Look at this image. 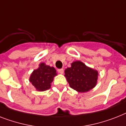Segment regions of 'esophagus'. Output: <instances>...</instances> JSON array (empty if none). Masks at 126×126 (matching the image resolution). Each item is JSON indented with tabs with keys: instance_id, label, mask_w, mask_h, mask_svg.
Listing matches in <instances>:
<instances>
[{
	"instance_id": "34e87169",
	"label": "esophagus",
	"mask_w": 126,
	"mask_h": 126,
	"mask_svg": "<svg viewBox=\"0 0 126 126\" xmlns=\"http://www.w3.org/2000/svg\"><path fill=\"white\" fill-rule=\"evenodd\" d=\"M58 72L60 74H63L64 72V70H63V68H59V69H58Z\"/></svg>"
}]
</instances>
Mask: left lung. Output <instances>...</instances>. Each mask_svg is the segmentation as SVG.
I'll return each instance as SVG.
<instances>
[{"mask_svg":"<svg viewBox=\"0 0 126 126\" xmlns=\"http://www.w3.org/2000/svg\"><path fill=\"white\" fill-rule=\"evenodd\" d=\"M65 77L70 87L79 93L87 92L96 84L98 72L87 67L79 61L71 64V67L65 70Z\"/></svg>","mask_w":126,"mask_h":126,"instance_id":"left-lung-1","label":"left lung"}]
</instances>
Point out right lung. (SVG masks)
<instances>
[{"instance_id": "add662e5", "label": "right lung", "mask_w": 126, "mask_h": 126, "mask_svg": "<svg viewBox=\"0 0 126 126\" xmlns=\"http://www.w3.org/2000/svg\"><path fill=\"white\" fill-rule=\"evenodd\" d=\"M56 75V70L54 67L42 63L37 69L33 70L30 78V81L36 88L37 91H45L50 88V83Z\"/></svg>"}]
</instances>
